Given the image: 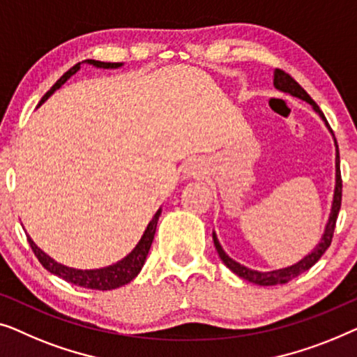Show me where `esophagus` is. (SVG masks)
I'll use <instances>...</instances> for the list:
<instances>
[{
  "label": "esophagus",
  "instance_id": "1",
  "mask_svg": "<svg viewBox=\"0 0 357 357\" xmlns=\"http://www.w3.org/2000/svg\"><path fill=\"white\" fill-rule=\"evenodd\" d=\"M188 173H189V174H192V176H195V174H197V173H199V168H197V167H195V165H194V167H189V169H188Z\"/></svg>",
  "mask_w": 357,
  "mask_h": 357
}]
</instances>
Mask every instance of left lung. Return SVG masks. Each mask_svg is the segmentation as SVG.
I'll return each mask as SVG.
<instances>
[{"label": "left lung", "mask_w": 357, "mask_h": 357, "mask_svg": "<svg viewBox=\"0 0 357 357\" xmlns=\"http://www.w3.org/2000/svg\"><path fill=\"white\" fill-rule=\"evenodd\" d=\"M273 85L278 90H281V92L291 93L293 97H298L301 100H304V102L312 105V108L320 114V118H322L325 124H327L330 132L333 134V130H331L328 121L324 116L322 109L319 108V105L315 103L312 98H310V95L305 92V90L301 87V85L296 82V80L291 77L288 73H284L283 69H275ZM333 137H335V135H333ZM335 145H336V185H335L333 204H331V213H330L327 227H325V233L322 236V239H320V243L315 245V249L312 250V252H310L309 255H305V257L303 260H299L298 264L291 265V267L273 270V272H257V270H250V268L244 267V265H241V264L236 262V260L231 259L229 255L225 252L222 245H220L218 239H217V234L213 233V243H215V248H217V252L220 255V259L223 260V264L227 265L231 272L236 273L241 278L250 281V283H255V284H260V286H273V284L288 283V281H291L296 277H299L301 273L305 272V270H309L310 267H312V265L317 264V260L322 257V255L325 254V250L330 248L331 239H333V231H335V227H336V218H338V212H340V207H341V190H343V181H341L340 152H338V144H336V139H335Z\"/></svg>", "instance_id": "1"}]
</instances>
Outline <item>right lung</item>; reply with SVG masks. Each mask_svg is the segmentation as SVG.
<instances>
[{
  "label": "right lung",
  "mask_w": 357,
  "mask_h": 357,
  "mask_svg": "<svg viewBox=\"0 0 357 357\" xmlns=\"http://www.w3.org/2000/svg\"><path fill=\"white\" fill-rule=\"evenodd\" d=\"M82 63L92 64V66H97V68H105V69H109V68L113 69V68L123 66L121 63H103V61H95V59H85V61H82ZM79 69H80V63H77L76 66H73L68 73H64L63 76L56 80V84H54L53 87L43 95V98L40 100L38 105H42L45 100H47L50 95L54 92V90L61 87V85L66 82V80L71 77L73 74H76ZM160 213H162V208H158V212L153 215L152 222L149 223L147 229H145L144 236L140 238L139 244L132 249V252L126 255L123 260H119L118 264H113V265H109V267L98 268V270H77V268L66 267V265L58 264L56 260H53L50 255L45 254L43 250L40 249L32 239H30V236H27V241H29L30 248H32V250H33V254L37 255L38 262L42 264L50 273H53L59 278L66 280L68 283L82 286V288L108 291V289L119 288V286H123V284H128L129 281H132L135 277H137L140 270H142L145 259H147V254L150 250V245H152L155 231H157Z\"/></svg>",
  "instance_id": "1"
}]
</instances>
